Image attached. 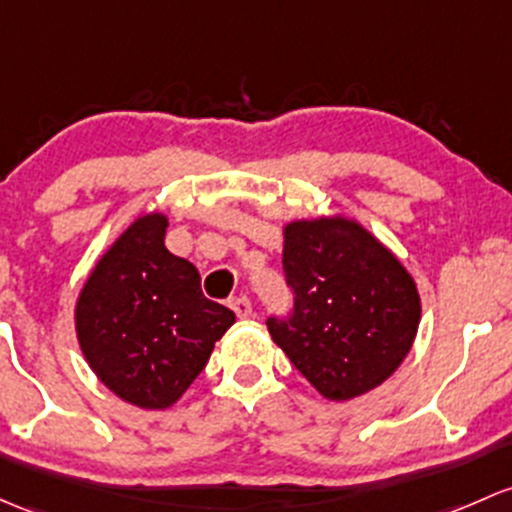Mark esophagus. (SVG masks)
<instances>
[{
    "label": "esophagus",
    "mask_w": 512,
    "mask_h": 512,
    "mask_svg": "<svg viewBox=\"0 0 512 512\" xmlns=\"http://www.w3.org/2000/svg\"><path fill=\"white\" fill-rule=\"evenodd\" d=\"M230 309H233L235 314L240 316V319H250V316H252V304H250V299H247V297L230 299Z\"/></svg>",
    "instance_id": "obj_1"
}]
</instances>
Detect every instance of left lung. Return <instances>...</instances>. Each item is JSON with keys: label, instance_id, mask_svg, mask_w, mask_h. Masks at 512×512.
<instances>
[{"label": "left lung", "instance_id": "left-lung-1", "mask_svg": "<svg viewBox=\"0 0 512 512\" xmlns=\"http://www.w3.org/2000/svg\"><path fill=\"white\" fill-rule=\"evenodd\" d=\"M282 265L294 292L287 319H267L272 341L326 400L383 385L410 353L422 316L402 262L346 215L284 225Z\"/></svg>", "mask_w": 512, "mask_h": 512}]
</instances>
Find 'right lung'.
<instances>
[{"label":"right lung","instance_id":"obj_1","mask_svg":"<svg viewBox=\"0 0 512 512\" xmlns=\"http://www.w3.org/2000/svg\"><path fill=\"white\" fill-rule=\"evenodd\" d=\"M169 220L147 213L120 235L75 301L80 351L100 383L142 410H166L211 358L235 314L206 299L201 274L166 250Z\"/></svg>","mask_w":512,"mask_h":512}]
</instances>
